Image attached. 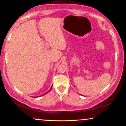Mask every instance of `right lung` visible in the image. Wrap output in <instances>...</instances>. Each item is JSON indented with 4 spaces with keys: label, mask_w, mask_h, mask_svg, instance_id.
<instances>
[{
    "label": "right lung",
    "mask_w": 126,
    "mask_h": 126,
    "mask_svg": "<svg viewBox=\"0 0 126 126\" xmlns=\"http://www.w3.org/2000/svg\"><path fill=\"white\" fill-rule=\"evenodd\" d=\"M51 88H52V86H51ZM51 89H50V90H49V91H48V92H46V94H47V93H48V92H49V91H50V90H51ZM43 94V95H45V94ZM41 96H42V95H41Z\"/></svg>",
    "instance_id": "obj_1"
}]
</instances>
